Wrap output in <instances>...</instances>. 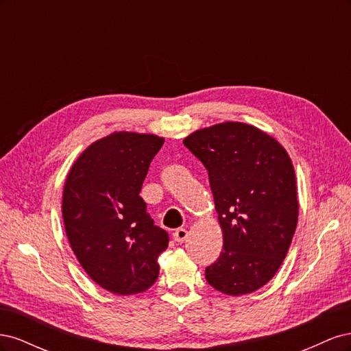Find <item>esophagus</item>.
Listing matches in <instances>:
<instances>
[{"instance_id":"obj_1","label":"esophagus","mask_w":351,"mask_h":351,"mask_svg":"<svg viewBox=\"0 0 351 351\" xmlns=\"http://www.w3.org/2000/svg\"><path fill=\"white\" fill-rule=\"evenodd\" d=\"M173 239H174L177 243H183V241L187 239V230H186V228H177V230L173 232Z\"/></svg>"}]
</instances>
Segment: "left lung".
<instances>
[{
	"label": "left lung",
	"mask_w": 351,
	"mask_h": 351,
	"mask_svg": "<svg viewBox=\"0 0 351 351\" xmlns=\"http://www.w3.org/2000/svg\"><path fill=\"white\" fill-rule=\"evenodd\" d=\"M183 143L208 169L224 234L206 281L230 295L261 289L281 267L299 217L289 154L269 134L234 121L197 130Z\"/></svg>",
	"instance_id": "obj_1"
}]
</instances>
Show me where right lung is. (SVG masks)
Returning <instances> with one entry per match:
<instances>
[{"instance_id":"obj_1","label":"right lung","mask_w":351,"mask_h":351,"mask_svg":"<svg viewBox=\"0 0 351 351\" xmlns=\"http://www.w3.org/2000/svg\"><path fill=\"white\" fill-rule=\"evenodd\" d=\"M162 137L120 132L92 143L73 164L62 219L83 269L102 289L136 294L156 281L168 232L154 224L139 196Z\"/></svg>"}]
</instances>
